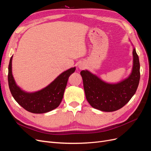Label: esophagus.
I'll return each instance as SVG.
<instances>
[{
    "instance_id": "obj_1",
    "label": "esophagus",
    "mask_w": 151,
    "mask_h": 151,
    "mask_svg": "<svg viewBox=\"0 0 151 151\" xmlns=\"http://www.w3.org/2000/svg\"><path fill=\"white\" fill-rule=\"evenodd\" d=\"M79 67V68H80V69H83V68H84V67L83 65H80Z\"/></svg>"
}]
</instances>
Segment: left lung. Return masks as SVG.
I'll list each match as a JSON object with an SVG mask.
<instances>
[{
    "label": "left lung",
    "instance_id": "left-lung-1",
    "mask_svg": "<svg viewBox=\"0 0 151 151\" xmlns=\"http://www.w3.org/2000/svg\"><path fill=\"white\" fill-rule=\"evenodd\" d=\"M134 66L131 75L116 84H107L88 70H82L85 94L94 108L103 111L118 110L129 102L137 89L140 81V63L135 49L133 50Z\"/></svg>",
    "mask_w": 151,
    "mask_h": 151
}]
</instances>
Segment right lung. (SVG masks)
I'll return each mask as SVG.
<instances>
[{
	"mask_svg": "<svg viewBox=\"0 0 151 151\" xmlns=\"http://www.w3.org/2000/svg\"><path fill=\"white\" fill-rule=\"evenodd\" d=\"M12 58L8 67V83L13 98L26 110L33 113H44L53 110L60 104L69 76L76 68H71L59 76L46 88L38 92L28 93L16 84L12 74Z\"/></svg>",
	"mask_w": 151,
	"mask_h": 151,
	"instance_id": "add662e5",
	"label": "right lung"
}]
</instances>
